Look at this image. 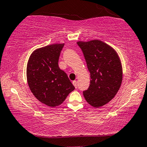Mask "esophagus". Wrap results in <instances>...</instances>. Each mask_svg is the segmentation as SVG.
<instances>
[{
	"mask_svg": "<svg viewBox=\"0 0 147 147\" xmlns=\"http://www.w3.org/2000/svg\"><path fill=\"white\" fill-rule=\"evenodd\" d=\"M73 85L74 86V87H75L76 88H77V82H76V80H74V81H73Z\"/></svg>",
	"mask_w": 147,
	"mask_h": 147,
	"instance_id": "1",
	"label": "esophagus"
}]
</instances>
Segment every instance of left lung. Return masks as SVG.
Wrapping results in <instances>:
<instances>
[{"mask_svg":"<svg viewBox=\"0 0 147 147\" xmlns=\"http://www.w3.org/2000/svg\"><path fill=\"white\" fill-rule=\"evenodd\" d=\"M77 44L83 53L90 74V84L83 91V95L88 104L98 108L112 100L121 87V59L113 47L101 40L78 41Z\"/></svg>","mask_w":147,"mask_h":147,"instance_id":"1","label":"left lung"}]
</instances>
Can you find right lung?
Listing matches in <instances>:
<instances>
[{
  "mask_svg": "<svg viewBox=\"0 0 147 147\" xmlns=\"http://www.w3.org/2000/svg\"><path fill=\"white\" fill-rule=\"evenodd\" d=\"M64 45L53 44L36 49L26 67L30 91L40 102L50 107L61 105L75 88L58 65Z\"/></svg>",
  "mask_w": 147,
  "mask_h": 147,
  "instance_id": "right-lung-1",
  "label": "right lung"
}]
</instances>
